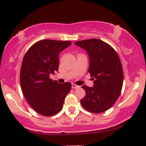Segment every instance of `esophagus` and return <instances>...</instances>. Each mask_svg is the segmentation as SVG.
<instances>
[{"instance_id": "obj_1", "label": "esophagus", "mask_w": 146, "mask_h": 146, "mask_svg": "<svg viewBox=\"0 0 146 146\" xmlns=\"http://www.w3.org/2000/svg\"><path fill=\"white\" fill-rule=\"evenodd\" d=\"M78 87H79V86H78V85H75V84H72V89H77L78 88Z\"/></svg>"}]
</instances>
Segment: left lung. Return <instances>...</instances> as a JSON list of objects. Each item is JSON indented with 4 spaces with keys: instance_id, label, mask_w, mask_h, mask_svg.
Masks as SVG:
<instances>
[{
    "instance_id": "obj_1",
    "label": "left lung",
    "mask_w": 146,
    "mask_h": 146,
    "mask_svg": "<svg viewBox=\"0 0 146 146\" xmlns=\"http://www.w3.org/2000/svg\"><path fill=\"white\" fill-rule=\"evenodd\" d=\"M76 45L84 48L89 57V73L93 77V87L83 85L85 98L81 104L85 110L100 113L108 110L115 104L121 93L123 72L117 52L111 46L98 39L79 40Z\"/></svg>"
}]
</instances>
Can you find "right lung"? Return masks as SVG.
Returning <instances> with one entry per match:
<instances>
[{"mask_svg": "<svg viewBox=\"0 0 146 146\" xmlns=\"http://www.w3.org/2000/svg\"><path fill=\"white\" fill-rule=\"evenodd\" d=\"M71 41L40 40L29 48L23 58L20 83L25 98L36 112L52 116L61 110L71 83L63 84L50 79L59 69V54Z\"/></svg>", "mask_w": 146, "mask_h": 146, "instance_id": "add662e5", "label": "right lung"}]
</instances>
